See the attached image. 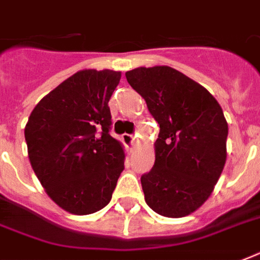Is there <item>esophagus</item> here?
I'll return each instance as SVG.
<instances>
[{
    "instance_id": "1",
    "label": "esophagus",
    "mask_w": 260,
    "mask_h": 260,
    "mask_svg": "<svg viewBox=\"0 0 260 260\" xmlns=\"http://www.w3.org/2000/svg\"><path fill=\"white\" fill-rule=\"evenodd\" d=\"M121 140H122V143L125 144V147H128L129 150H134V147H135V136H134V135L124 134L121 136Z\"/></svg>"
}]
</instances>
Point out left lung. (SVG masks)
<instances>
[{"instance_id":"obj_1","label":"left lung","mask_w":260,"mask_h":260,"mask_svg":"<svg viewBox=\"0 0 260 260\" xmlns=\"http://www.w3.org/2000/svg\"><path fill=\"white\" fill-rule=\"evenodd\" d=\"M125 77L160 128L154 167L140 179L144 200L160 216L185 217L210 197L225 165L228 124L221 106L173 67H138Z\"/></svg>"}]
</instances>
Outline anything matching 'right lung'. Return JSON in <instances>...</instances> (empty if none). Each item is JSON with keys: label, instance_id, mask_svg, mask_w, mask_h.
Returning <instances> with one entry per match:
<instances>
[{"label": "right lung", "instance_id": "obj_1", "mask_svg": "<svg viewBox=\"0 0 260 260\" xmlns=\"http://www.w3.org/2000/svg\"><path fill=\"white\" fill-rule=\"evenodd\" d=\"M120 71L81 70L44 95L25 129L28 158L52 201L69 213L109 204L124 170L122 144L109 135L108 106Z\"/></svg>", "mask_w": 260, "mask_h": 260}]
</instances>
